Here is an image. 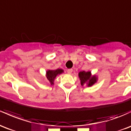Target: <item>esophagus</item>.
Wrapping results in <instances>:
<instances>
[{"label": "esophagus", "mask_w": 131, "mask_h": 131, "mask_svg": "<svg viewBox=\"0 0 131 131\" xmlns=\"http://www.w3.org/2000/svg\"><path fill=\"white\" fill-rule=\"evenodd\" d=\"M72 71H73L72 69H68V70H67V73H68V74H71V73H72Z\"/></svg>", "instance_id": "34e87169"}]
</instances>
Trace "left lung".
Here are the masks:
<instances>
[{"label":"left lung","mask_w":131,"mask_h":131,"mask_svg":"<svg viewBox=\"0 0 131 131\" xmlns=\"http://www.w3.org/2000/svg\"><path fill=\"white\" fill-rule=\"evenodd\" d=\"M79 77L81 80V84L82 86L88 85V86H91L96 83L97 80L95 76L91 77L90 71H81L79 73Z\"/></svg>","instance_id":"obj_1"}]
</instances>
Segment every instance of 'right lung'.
<instances>
[{
  "mask_svg": "<svg viewBox=\"0 0 131 131\" xmlns=\"http://www.w3.org/2000/svg\"><path fill=\"white\" fill-rule=\"evenodd\" d=\"M63 72V70L61 69H57L56 70H48L47 72V77L48 81L51 84H53V81L56 77L59 74H61Z\"/></svg>",
  "mask_w": 131,
  "mask_h": 131,
  "instance_id": "obj_1",
  "label": "right lung"
}]
</instances>
